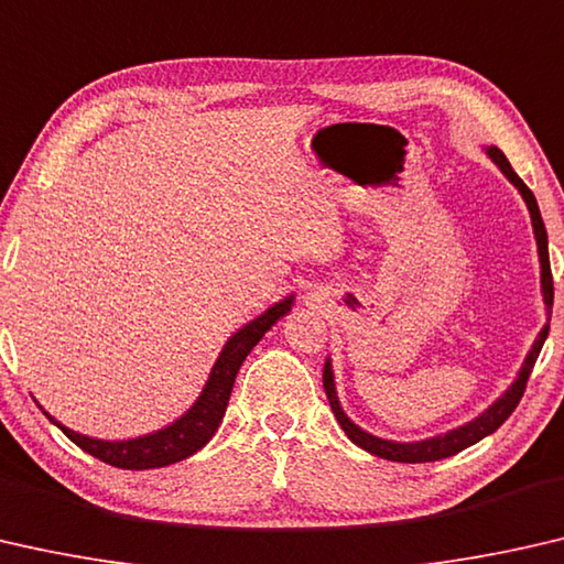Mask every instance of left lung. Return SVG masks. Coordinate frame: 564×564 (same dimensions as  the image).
<instances>
[{
  "instance_id": "obj_1",
  "label": "left lung",
  "mask_w": 564,
  "mask_h": 564,
  "mask_svg": "<svg viewBox=\"0 0 564 564\" xmlns=\"http://www.w3.org/2000/svg\"><path fill=\"white\" fill-rule=\"evenodd\" d=\"M487 154H490L497 167L505 172V177L510 180L517 189H520L524 205H528V209H530L532 227H534V239H538L540 264H542V294H544V304H547V315H552V300H555V288H552V272H550L547 229H544V221H542V215H540L538 199H534V195L530 192L528 184H524L520 177H517V172L512 170V164L507 162V156L500 150H497V147H490V150H487ZM547 332H550V325H544V329L540 332V337L534 339V345L530 349L528 359H524V365L520 369V375H517V380L512 382L510 390H507L500 397V400L492 404L490 410H485L482 414H479V417L463 424V427L449 430V432H445V435H437V437H430V440H422V442L380 440V437L369 435V432H365V430H359L357 424L343 412V408H339V400H337V392H335V377H332L329 359L325 362V369H322V382H325V392H327L329 408H332V412H335L339 427L345 430V435L352 440L357 447L372 452V455L382 457V459H390V463H435V459H445V457L457 455V452H463L465 447L475 445V442H479V440L487 437V435H492V432L500 427V424L507 417H510L517 404H520V400H522L524 387H528L532 367H534V362H538L544 339H547Z\"/></svg>"
}]
</instances>
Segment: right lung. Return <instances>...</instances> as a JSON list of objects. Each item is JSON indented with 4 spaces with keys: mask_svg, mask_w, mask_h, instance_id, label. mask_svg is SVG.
Returning <instances> with one entry per match:
<instances>
[{
    "mask_svg": "<svg viewBox=\"0 0 564 564\" xmlns=\"http://www.w3.org/2000/svg\"><path fill=\"white\" fill-rule=\"evenodd\" d=\"M292 300L294 297L276 302L274 307L264 312V315H260L239 332H235V335L227 339L225 349L219 352L215 367H212L209 380L205 384V390H202L199 400L192 404L189 412H184L177 422H172L170 427L154 432V435H144V437L124 440V442H105V440L79 435V432H72L64 427V424L54 422L50 412L44 414L57 424L74 445L112 467L154 469V467L174 465L180 463V459H187L215 437L219 422L225 417L229 394H232V387H235V377L239 372V367H242L245 357L252 352V347L260 343L264 332L270 329L276 319L288 315L292 310Z\"/></svg>",
    "mask_w": 564,
    "mask_h": 564,
    "instance_id": "1",
    "label": "right lung"
}]
</instances>
